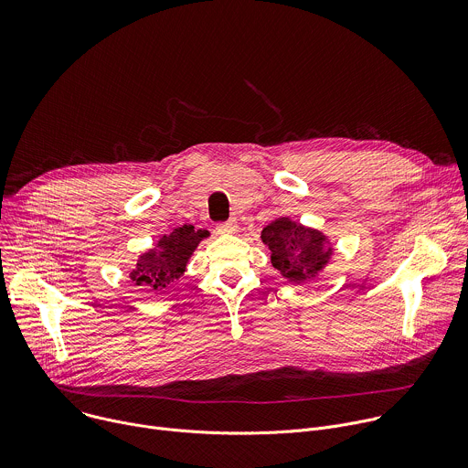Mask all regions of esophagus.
Instances as JSON below:
<instances>
[{
  "mask_svg": "<svg viewBox=\"0 0 468 468\" xmlns=\"http://www.w3.org/2000/svg\"><path fill=\"white\" fill-rule=\"evenodd\" d=\"M217 231L220 235H233V233H237V224L235 222H222V224L217 226Z\"/></svg>",
  "mask_w": 468,
  "mask_h": 468,
  "instance_id": "1",
  "label": "esophagus"
}]
</instances>
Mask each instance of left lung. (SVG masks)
Here are the masks:
<instances>
[{"instance_id": "obj_1", "label": "left lung", "mask_w": 468, "mask_h": 468, "mask_svg": "<svg viewBox=\"0 0 468 468\" xmlns=\"http://www.w3.org/2000/svg\"><path fill=\"white\" fill-rule=\"evenodd\" d=\"M262 244L271 250L272 266L291 283H313L335 255L331 239L291 217H278L261 231Z\"/></svg>"}]
</instances>
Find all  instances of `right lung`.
Masks as SVG:
<instances>
[{
  "label": "right lung",
  "instance_id": "add662e5",
  "mask_svg": "<svg viewBox=\"0 0 468 468\" xmlns=\"http://www.w3.org/2000/svg\"><path fill=\"white\" fill-rule=\"evenodd\" d=\"M209 237V231L194 229L186 224L163 235L152 248L143 251L129 272V280L137 287H148L150 292L165 296L185 274L186 264L199 246Z\"/></svg>",
  "mask_w": 468,
  "mask_h": 468
}]
</instances>
